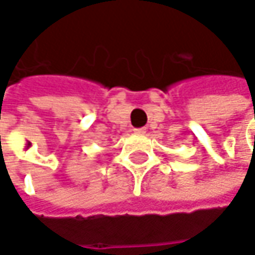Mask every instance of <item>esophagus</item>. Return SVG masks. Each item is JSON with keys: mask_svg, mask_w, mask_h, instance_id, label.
<instances>
[{"mask_svg": "<svg viewBox=\"0 0 255 255\" xmlns=\"http://www.w3.org/2000/svg\"><path fill=\"white\" fill-rule=\"evenodd\" d=\"M132 131H134V132H137V134H144V132H145L147 129H145L144 127H141V128H134Z\"/></svg>", "mask_w": 255, "mask_h": 255, "instance_id": "obj_1", "label": "esophagus"}]
</instances>
